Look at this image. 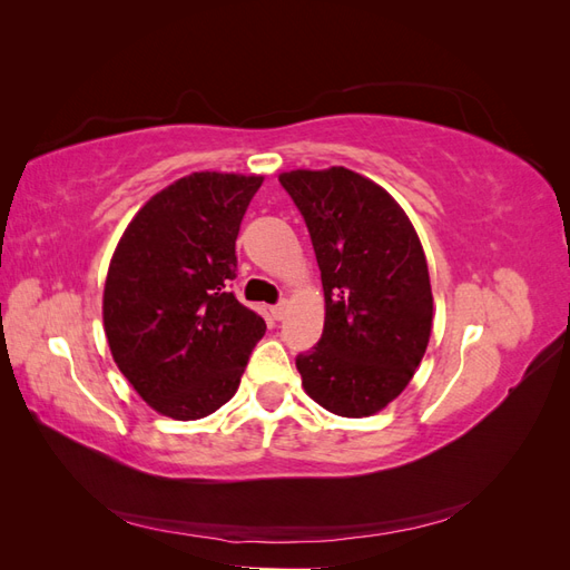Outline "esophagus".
<instances>
[{
	"instance_id": "34e87169",
	"label": "esophagus",
	"mask_w": 570,
	"mask_h": 570,
	"mask_svg": "<svg viewBox=\"0 0 570 570\" xmlns=\"http://www.w3.org/2000/svg\"><path fill=\"white\" fill-rule=\"evenodd\" d=\"M285 312H287V302H285V299H283V302H278L275 306H271V314H273V318H275V321H283Z\"/></svg>"
}]
</instances>
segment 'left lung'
Masks as SVG:
<instances>
[{
  "mask_svg": "<svg viewBox=\"0 0 570 570\" xmlns=\"http://www.w3.org/2000/svg\"><path fill=\"white\" fill-rule=\"evenodd\" d=\"M278 180L312 235L325 295L323 335L297 356L302 385L337 416H371L409 385L430 340L421 239L402 206L350 168Z\"/></svg>",
  "mask_w": 570,
  "mask_h": 570,
  "instance_id": "left-lung-1",
  "label": "left lung"
}]
</instances>
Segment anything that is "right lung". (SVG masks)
I'll use <instances>...</instances> for the list:
<instances>
[{
    "label": "right lung",
    "instance_id": "right-lung-1",
    "mask_svg": "<svg viewBox=\"0 0 570 570\" xmlns=\"http://www.w3.org/2000/svg\"><path fill=\"white\" fill-rule=\"evenodd\" d=\"M258 176L193 174L154 195L114 252L105 331L116 366L164 416L226 404L266 323L230 292L235 239Z\"/></svg>",
    "mask_w": 570,
    "mask_h": 570
}]
</instances>
